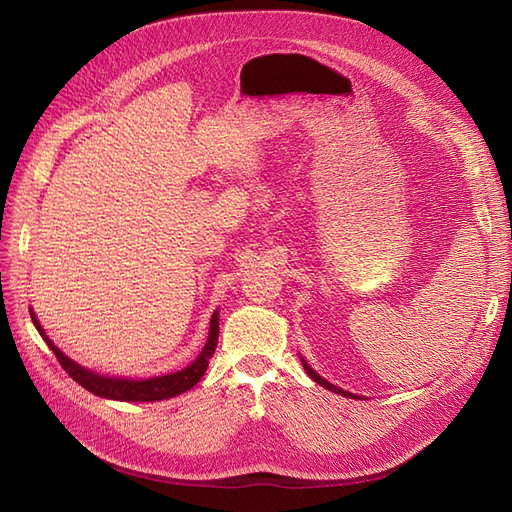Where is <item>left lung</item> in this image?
Returning a JSON list of instances; mask_svg holds the SVG:
<instances>
[{"instance_id":"left-lung-1","label":"left lung","mask_w":512,"mask_h":512,"mask_svg":"<svg viewBox=\"0 0 512 512\" xmlns=\"http://www.w3.org/2000/svg\"><path fill=\"white\" fill-rule=\"evenodd\" d=\"M299 359H301V365H303V369L307 371V376L312 378L314 382H318L320 386H324V389H329V391H333V393H337V395H344V397H350V399H356L359 395H354V393H350V391H344V389H339V386H335V384H331L329 380H324L318 371H314V367L309 365L305 359H303V354H299Z\"/></svg>"}]
</instances>
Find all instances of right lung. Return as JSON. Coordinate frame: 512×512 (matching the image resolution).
<instances>
[{
	"label": "right lung",
	"instance_id": "1",
	"mask_svg": "<svg viewBox=\"0 0 512 512\" xmlns=\"http://www.w3.org/2000/svg\"><path fill=\"white\" fill-rule=\"evenodd\" d=\"M29 316H32L34 327L38 329L40 337L53 350V354L57 356V361L61 363V367L66 369V374L79 382L83 389H87L89 393H94L98 397L104 399H113V401H162V399H170L177 397L185 391H190L196 382H200V378L205 376L209 359L213 356L215 348H218V335H220V309H215L211 322H209V335L207 342L200 350V354L196 359L179 371H170V374L164 376H153V378H128V376H108V374H98V371L83 367L81 363L72 361L68 354L61 352L53 339L44 333L42 324L36 316V312L29 307Z\"/></svg>",
	"mask_w": 512,
	"mask_h": 512
}]
</instances>
